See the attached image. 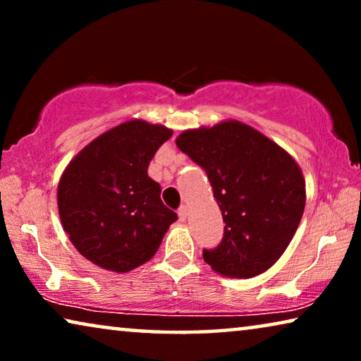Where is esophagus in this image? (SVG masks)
I'll list each match as a JSON object with an SVG mask.
<instances>
[{"mask_svg": "<svg viewBox=\"0 0 361 361\" xmlns=\"http://www.w3.org/2000/svg\"><path fill=\"white\" fill-rule=\"evenodd\" d=\"M177 214H179V219L184 221L187 219V215H189V209H187L185 205H182L180 209H179V212H177Z\"/></svg>", "mask_w": 361, "mask_h": 361, "instance_id": "1", "label": "esophagus"}]
</instances>
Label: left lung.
Returning <instances> with one entry per match:
<instances>
[{"instance_id":"left-lung-1","label":"left lung","mask_w":361,"mask_h":361,"mask_svg":"<svg viewBox=\"0 0 361 361\" xmlns=\"http://www.w3.org/2000/svg\"><path fill=\"white\" fill-rule=\"evenodd\" d=\"M176 145L205 169L225 221L221 243L204 250L205 263L226 278L268 271L304 214L305 180L294 157L236 120L185 130Z\"/></svg>"}]
</instances>
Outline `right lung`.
I'll return each mask as SVG.
<instances>
[{"label":"right lung","mask_w":361,"mask_h":361,"mask_svg":"<svg viewBox=\"0 0 361 361\" xmlns=\"http://www.w3.org/2000/svg\"><path fill=\"white\" fill-rule=\"evenodd\" d=\"M172 130L128 120L95 137L62 172L57 207L78 253L113 273L156 255L177 214L162 204L161 185L147 176Z\"/></svg>","instance_id":"1"}]
</instances>
